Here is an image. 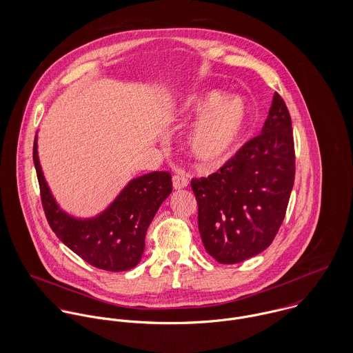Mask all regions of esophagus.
<instances>
[{"label":"esophagus","mask_w":353,"mask_h":353,"mask_svg":"<svg viewBox=\"0 0 353 353\" xmlns=\"http://www.w3.org/2000/svg\"><path fill=\"white\" fill-rule=\"evenodd\" d=\"M172 185H174V189L179 190V189H183L189 185V179L182 174H176V175L172 176Z\"/></svg>","instance_id":"1"}]
</instances>
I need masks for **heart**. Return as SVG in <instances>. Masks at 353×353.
<instances>
[{"label": "heart", "instance_id": "heart-1", "mask_svg": "<svg viewBox=\"0 0 353 353\" xmlns=\"http://www.w3.org/2000/svg\"><path fill=\"white\" fill-rule=\"evenodd\" d=\"M183 110L202 114L188 136V148L202 163L227 159L236 150L249 126V107L241 97L223 98L217 91H208L189 98Z\"/></svg>", "mask_w": 353, "mask_h": 353}]
</instances>
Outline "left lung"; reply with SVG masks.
Returning a JSON list of instances; mask_svg holds the SVG:
<instances>
[{"label": "left lung", "instance_id": "obj_1", "mask_svg": "<svg viewBox=\"0 0 353 353\" xmlns=\"http://www.w3.org/2000/svg\"><path fill=\"white\" fill-rule=\"evenodd\" d=\"M294 181L292 121L276 92L261 134L217 172L190 182L205 250L230 265L269 248L285 217Z\"/></svg>", "mask_w": 353, "mask_h": 353}]
</instances>
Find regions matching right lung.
Listing matches in <instances>:
<instances>
[{
    "instance_id": "right-lung-1",
    "label": "right lung",
    "mask_w": 353,
    "mask_h": 353,
    "mask_svg": "<svg viewBox=\"0 0 353 353\" xmlns=\"http://www.w3.org/2000/svg\"><path fill=\"white\" fill-rule=\"evenodd\" d=\"M34 164L42 206L57 238L90 265L110 272L134 268L145 249V235L159 206L172 192L171 174L154 171L129 182L103 213L74 219L59 209L45 181L34 140Z\"/></svg>"
}]
</instances>
